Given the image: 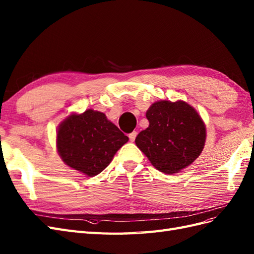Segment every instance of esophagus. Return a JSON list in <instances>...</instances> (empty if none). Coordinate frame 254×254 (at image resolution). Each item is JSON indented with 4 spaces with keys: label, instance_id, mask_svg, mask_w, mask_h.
Masks as SVG:
<instances>
[{
    "label": "esophagus",
    "instance_id": "1",
    "mask_svg": "<svg viewBox=\"0 0 254 254\" xmlns=\"http://www.w3.org/2000/svg\"><path fill=\"white\" fill-rule=\"evenodd\" d=\"M136 134H138V133H136V131H132L131 133H129V140L131 141V142H133L135 140V138H136Z\"/></svg>",
    "mask_w": 254,
    "mask_h": 254
}]
</instances>
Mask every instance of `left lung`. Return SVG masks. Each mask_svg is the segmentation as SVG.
<instances>
[{"label":"left lung","mask_w":254,"mask_h":254,"mask_svg":"<svg viewBox=\"0 0 254 254\" xmlns=\"http://www.w3.org/2000/svg\"><path fill=\"white\" fill-rule=\"evenodd\" d=\"M146 118L149 126L136 135L135 144L160 172L177 173L201 155L206 129L187 102L157 101Z\"/></svg>","instance_id":"obj_1"}]
</instances>
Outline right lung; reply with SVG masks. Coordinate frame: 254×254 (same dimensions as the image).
Returning a JSON list of instances; mask_svg holds the SVG:
<instances>
[{
	"instance_id": "1",
	"label": "right lung",
	"mask_w": 254,
	"mask_h": 254,
	"mask_svg": "<svg viewBox=\"0 0 254 254\" xmlns=\"http://www.w3.org/2000/svg\"><path fill=\"white\" fill-rule=\"evenodd\" d=\"M128 140L104 113L90 109L80 115L68 116L62 123L57 144L68 167L92 177L110 164L115 153Z\"/></svg>"
}]
</instances>
